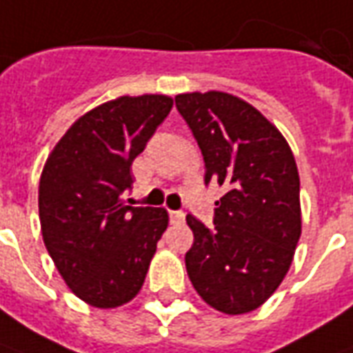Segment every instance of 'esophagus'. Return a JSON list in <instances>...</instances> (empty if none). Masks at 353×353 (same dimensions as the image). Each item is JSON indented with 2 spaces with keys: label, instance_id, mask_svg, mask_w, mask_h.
Instances as JSON below:
<instances>
[{
  "label": "esophagus",
  "instance_id": "1",
  "mask_svg": "<svg viewBox=\"0 0 353 353\" xmlns=\"http://www.w3.org/2000/svg\"><path fill=\"white\" fill-rule=\"evenodd\" d=\"M170 221H172L174 225H179V223H183V221H185V214H183V212L172 210V212H170Z\"/></svg>",
  "mask_w": 353,
  "mask_h": 353
}]
</instances>
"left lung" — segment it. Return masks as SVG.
<instances>
[{"instance_id":"obj_1","label":"left lung","mask_w":353,"mask_h":353,"mask_svg":"<svg viewBox=\"0 0 353 353\" xmlns=\"http://www.w3.org/2000/svg\"><path fill=\"white\" fill-rule=\"evenodd\" d=\"M176 107L204 159V183L218 181L214 228L187 216L185 254L201 298L229 315L248 314L285 279L302 233L300 177L281 132L246 101L223 91L181 93Z\"/></svg>"}]
</instances>
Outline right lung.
I'll return each instance as SVG.
<instances>
[{
    "instance_id": "obj_1",
    "label": "right lung",
    "mask_w": 353,
    "mask_h": 353,
    "mask_svg": "<svg viewBox=\"0 0 353 353\" xmlns=\"http://www.w3.org/2000/svg\"><path fill=\"white\" fill-rule=\"evenodd\" d=\"M166 95L118 97L80 117L39 177L41 235L76 296L107 310L141 290L168 212L128 206L132 162L168 117Z\"/></svg>"
}]
</instances>
